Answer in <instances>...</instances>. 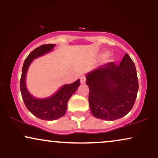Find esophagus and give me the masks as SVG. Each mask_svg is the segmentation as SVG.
<instances>
[{"label":"esophagus","instance_id":"obj_1","mask_svg":"<svg viewBox=\"0 0 158 158\" xmlns=\"http://www.w3.org/2000/svg\"><path fill=\"white\" fill-rule=\"evenodd\" d=\"M80 80H81V84H84V83H85V81H86V79H85V76H81L80 78Z\"/></svg>","mask_w":158,"mask_h":158}]
</instances>
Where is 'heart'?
I'll list each match as a JSON object with an SVG mask.
<instances>
[{
  "label": "heart",
  "mask_w": 158,
  "mask_h": 158,
  "mask_svg": "<svg viewBox=\"0 0 158 158\" xmlns=\"http://www.w3.org/2000/svg\"><path fill=\"white\" fill-rule=\"evenodd\" d=\"M107 55H108V53H106V54H105V56H106Z\"/></svg>",
  "instance_id": "obj_1"
}]
</instances>
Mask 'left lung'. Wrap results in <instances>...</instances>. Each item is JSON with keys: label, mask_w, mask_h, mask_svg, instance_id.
<instances>
[{"label": "left lung", "mask_w": 158, "mask_h": 158, "mask_svg": "<svg viewBox=\"0 0 158 158\" xmlns=\"http://www.w3.org/2000/svg\"><path fill=\"white\" fill-rule=\"evenodd\" d=\"M89 106L96 118L115 120L126 116L135 105L138 79L134 61L126 54L119 65L107 63L86 75Z\"/></svg>", "instance_id": "1"}]
</instances>
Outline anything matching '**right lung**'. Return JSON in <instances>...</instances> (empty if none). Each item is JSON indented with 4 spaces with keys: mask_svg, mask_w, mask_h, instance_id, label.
<instances>
[{
    "mask_svg": "<svg viewBox=\"0 0 158 158\" xmlns=\"http://www.w3.org/2000/svg\"><path fill=\"white\" fill-rule=\"evenodd\" d=\"M54 47L55 44H43L29 54L23 62L20 81L21 96L27 108L36 117L44 120H55L63 117L66 113L69 99L80 85V80L78 79L71 84L63 85L55 94L45 99H36L27 90L25 80L30 64L34 59L51 51Z\"/></svg>",
    "mask_w": 158,
    "mask_h": 158,
    "instance_id": "add662e5",
    "label": "right lung"
}]
</instances>
